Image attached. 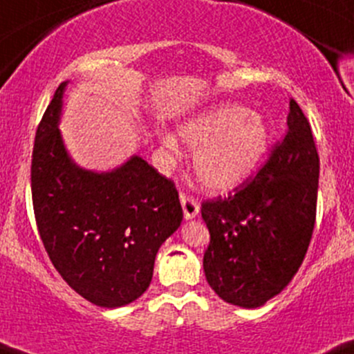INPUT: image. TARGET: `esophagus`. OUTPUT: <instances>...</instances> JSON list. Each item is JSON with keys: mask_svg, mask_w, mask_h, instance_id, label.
<instances>
[{"mask_svg": "<svg viewBox=\"0 0 354 354\" xmlns=\"http://www.w3.org/2000/svg\"><path fill=\"white\" fill-rule=\"evenodd\" d=\"M180 200H181V207H183L186 220H193L195 216H198V213H200V205H198L195 198L186 195V193H181Z\"/></svg>", "mask_w": 354, "mask_h": 354, "instance_id": "34e87169", "label": "esophagus"}]
</instances>
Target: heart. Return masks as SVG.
I'll return each mask as SVG.
<instances>
[{
	"instance_id": "heart-1",
	"label": "heart",
	"mask_w": 354,
	"mask_h": 354,
	"mask_svg": "<svg viewBox=\"0 0 354 354\" xmlns=\"http://www.w3.org/2000/svg\"><path fill=\"white\" fill-rule=\"evenodd\" d=\"M178 136L195 151L196 180L212 193H230L250 180L269 147V126L257 112L240 104H220L192 115L178 126ZM162 146L176 153L171 134Z\"/></svg>"
}]
</instances>
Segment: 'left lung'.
Returning <instances> with one entry per match:
<instances>
[{
	"instance_id": "8db88e82",
	"label": "left lung",
	"mask_w": 354,
	"mask_h": 354,
	"mask_svg": "<svg viewBox=\"0 0 354 354\" xmlns=\"http://www.w3.org/2000/svg\"><path fill=\"white\" fill-rule=\"evenodd\" d=\"M317 180L313 131L290 99L287 133L257 176L201 205L209 232L203 270L220 299L255 309L289 286L313 236Z\"/></svg>"
}]
</instances>
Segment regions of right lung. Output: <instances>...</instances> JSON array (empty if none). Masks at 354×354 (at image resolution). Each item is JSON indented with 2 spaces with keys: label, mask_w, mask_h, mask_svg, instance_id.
<instances>
[{
  "label": "right lung",
  "mask_w": 354,
  "mask_h": 354,
  "mask_svg": "<svg viewBox=\"0 0 354 354\" xmlns=\"http://www.w3.org/2000/svg\"><path fill=\"white\" fill-rule=\"evenodd\" d=\"M67 84L35 136V218L64 281L92 304L122 308L149 287L159 247L180 228L183 209L174 185L138 154L111 171L73 161L58 129Z\"/></svg>",
  "instance_id": "obj_1"
}]
</instances>
